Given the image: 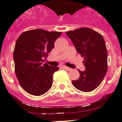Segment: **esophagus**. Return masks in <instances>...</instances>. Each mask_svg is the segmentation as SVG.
<instances>
[{"instance_id":"esophagus-1","label":"esophagus","mask_w":122,"mask_h":122,"mask_svg":"<svg viewBox=\"0 0 122 122\" xmlns=\"http://www.w3.org/2000/svg\"><path fill=\"white\" fill-rule=\"evenodd\" d=\"M63 68L65 69L66 71H71V70H72V69H71V68H69V67H66V66H63Z\"/></svg>"}]
</instances>
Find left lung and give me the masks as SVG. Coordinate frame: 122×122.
Segmentation results:
<instances>
[{
	"label": "left lung",
	"mask_w": 122,
	"mask_h": 122,
	"mask_svg": "<svg viewBox=\"0 0 122 122\" xmlns=\"http://www.w3.org/2000/svg\"><path fill=\"white\" fill-rule=\"evenodd\" d=\"M76 48L84 57L86 67L79 71L80 78L72 81L77 89L88 92L94 91L101 84L107 71V53L105 40L102 35L89 28H81L66 32Z\"/></svg>",
	"instance_id": "obj_1"
}]
</instances>
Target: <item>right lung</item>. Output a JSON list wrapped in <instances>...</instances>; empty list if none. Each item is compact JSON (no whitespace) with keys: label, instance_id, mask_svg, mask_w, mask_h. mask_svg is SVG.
Instances as JSON below:
<instances>
[{"label":"right lung","instance_id":"1","mask_svg":"<svg viewBox=\"0 0 122 122\" xmlns=\"http://www.w3.org/2000/svg\"><path fill=\"white\" fill-rule=\"evenodd\" d=\"M61 34L32 30L22 33L16 41L13 53L15 73L20 86L28 94L39 96L51 88L53 75L59 67L42 62Z\"/></svg>","mask_w":122,"mask_h":122}]
</instances>
